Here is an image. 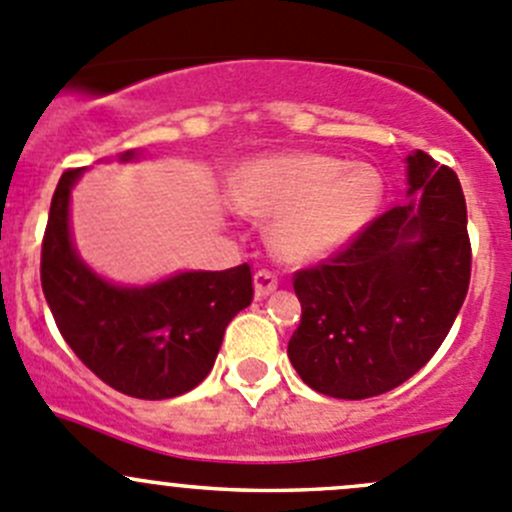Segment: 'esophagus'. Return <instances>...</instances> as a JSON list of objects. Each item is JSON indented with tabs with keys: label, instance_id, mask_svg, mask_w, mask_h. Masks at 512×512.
Returning a JSON list of instances; mask_svg holds the SVG:
<instances>
[{
	"label": "esophagus",
	"instance_id": "esophagus-1",
	"mask_svg": "<svg viewBox=\"0 0 512 512\" xmlns=\"http://www.w3.org/2000/svg\"><path fill=\"white\" fill-rule=\"evenodd\" d=\"M278 288V278L273 276L271 271H266V268H261V271L254 273V291H256V298H266L268 293H273Z\"/></svg>",
	"mask_w": 512,
	"mask_h": 512
}]
</instances>
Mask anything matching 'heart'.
Here are the masks:
<instances>
[{
  "label": "heart",
  "mask_w": 512,
  "mask_h": 512,
  "mask_svg": "<svg viewBox=\"0 0 512 512\" xmlns=\"http://www.w3.org/2000/svg\"><path fill=\"white\" fill-rule=\"evenodd\" d=\"M229 196L244 214L273 216V254L306 263L341 249L376 216L383 181L371 166L336 156L278 154L236 166Z\"/></svg>",
  "instance_id": "1"
}]
</instances>
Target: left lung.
I'll use <instances>...</instances> for the list:
<instances>
[{"instance_id": "obj_1", "label": "left lung", "mask_w": 512, "mask_h": 512, "mask_svg": "<svg viewBox=\"0 0 512 512\" xmlns=\"http://www.w3.org/2000/svg\"><path fill=\"white\" fill-rule=\"evenodd\" d=\"M408 164V204L378 216L326 263L293 276L301 323L288 358L306 386L361 401L406 383L448 336L470 283L465 196L426 151Z\"/></svg>"}]
</instances>
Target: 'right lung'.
<instances>
[{"label":"right lung","mask_w":512,"mask_h":512,"mask_svg":"<svg viewBox=\"0 0 512 512\" xmlns=\"http://www.w3.org/2000/svg\"><path fill=\"white\" fill-rule=\"evenodd\" d=\"M136 159L124 151L119 161ZM84 169L64 171L42 241V291L59 333L106 386L164 401L199 386L214 368L231 318L254 298L249 263L184 271L149 286H116L79 258L69 199Z\"/></svg>","instance_id":"right-lung-1"}]
</instances>
